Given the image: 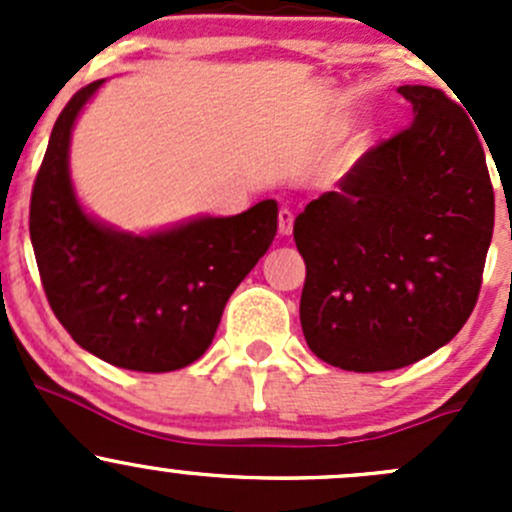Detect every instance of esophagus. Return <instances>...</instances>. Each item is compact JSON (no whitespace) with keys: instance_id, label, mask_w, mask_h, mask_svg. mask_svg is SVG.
<instances>
[{"instance_id":"34e87169","label":"esophagus","mask_w":512,"mask_h":512,"mask_svg":"<svg viewBox=\"0 0 512 512\" xmlns=\"http://www.w3.org/2000/svg\"><path fill=\"white\" fill-rule=\"evenodd\" d=\"M277 227H280V235H285V237L292 235V227H294L292 210H287V208L280 210V215H277Z\"/></svg>"}]
</instances>
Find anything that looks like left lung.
Segmentation results:
<instances>
[{
	"label": "left lung",
	"mask_w": 512,
	"mask_h": 512,
	"mask_svg": "<svg viewBox=\"0 0 512 512\" xmlns=\"http://www.w3.org/2000/svg\"><path fill=\"white\" fill-rule=\"evenodd\" d=\"M409 128L381 141L294 220L309 349L347 371L409 366L478 302L495 198L478 131L441 89L401 86Z\"/></svg>",
	"instance_id": "1"
}]
</instances>
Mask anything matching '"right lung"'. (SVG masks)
Here are the masks:
<instances>
[{"instance_id": "1", "label": "right lung", "mask_w": 512, "mask_h": 512, "mask_svg": "<svg viewBox=\"0 0 512 512\" xmlns=\"http://www.w3.org/2000/svg\"><path fill=\"white\" fill-rule=\"evenodd\" d=\"M101 81L56 118L36 173L29 235L46 299L79 347L131 371H175L205 354L235 287L277 232V203L198 218L153 235L113 230L84 213L69 178L76 116Z\"/></svg>"}]
</instances>
